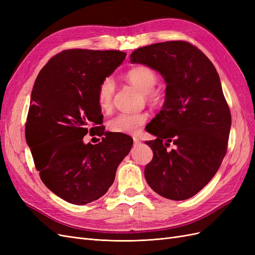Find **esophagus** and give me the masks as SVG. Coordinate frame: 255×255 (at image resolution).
Masks as SVG:
<instances>
[{
	"instance_id": "34e87169",
	"label": "esophagus",
	"mask_w": 255,
	"mask_h": 255,
	"mask_svg": "<svg viewBox=\"0 0 255 255\" xmlns=\"http://www.w3.org/2000/svg\"><path fill=\"white\" fill-rule=\"evenodd\" d=\"M133 140H134V143H135V144H138V143H140V142H141V141H140V139H138L137 137H134V139H133Z\"/></svg>"
}]
</instances>
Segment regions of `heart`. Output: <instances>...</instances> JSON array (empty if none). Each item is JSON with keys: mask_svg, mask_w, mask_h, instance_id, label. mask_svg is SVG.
Masks as SVG:
<instances>
[{"mask_svg": "<svg viewBox=\"0 0 255 255\" xmlns=\"http://www.w3.org/2000/svg\"><path fill=\"white\" fill-rule=\"evenodd\" d=\"M127 80L139 89L150 101L156 102L159 100V94L153 88L157 83V74L148 66H136L129 69L126 74ZM115 92V83L111 78H106L98 88V103L103 111L110 110L113 104ZM146 115L143 113H121L109 121L111 132L119 134L134 135L139 132L146 122Z\"/></svg>", "mask_w": 255, "mask_h": 255, "instance_id": "b5f03b06", "label": "heart"}]
</instances>
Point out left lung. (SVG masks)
<instances>
[{
	"label": "left lung",
	"instance_id": "left-lung-1",
	"mask_svg": "<svg viewBox=\"0 0 255 255\" xmlns=\"http://www.w3.org/2000/svg\"><path fill=\"white\" fill-rule=\"evenodd\" d=\"M130 63L156 70L167 84L163 109L145 127L153 158L144 168L149 186L181 201L195 196L226 156L231 113L219 75L204 54L186 41L153 43L135 50ZM171 142L175 148H166Z\"/></svg>",
	"mask_w": 255,
	"mask_h": 255
}]
</instances>
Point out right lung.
I'll return each instance as SVG.
<instances>
[{
  "label": "right lung",
  "instance_id": "right-lung-1",
  "mask_svg": "<svg viewBox=\"0 0 255 255\" xmlns=\"http://www.w3.org/2000/svg\"><path fill=\"white\" fill-rule=\"evenodd\" d=\"M120 51L65 50L38 74L30 95L25 138L41 181L65 201L84 205L112 186L133 145L126 134L87 144V133L103 135L98 88L125 60ZM95 134V135H96Z\"/></svg>",
  "mask_w": 255,
  "mask_h": 255
}]
</instances>
